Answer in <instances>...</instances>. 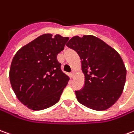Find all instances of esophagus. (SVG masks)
<instances>
[{
  "label": "esophagus",
  "instance_id": "esophagus-1",
  "mask_svg": "<svg viewBox=\"0 0 134 134\" xmlns=\"http://www.w3.org/2000/svg\"><path fill=\"white\" fill-rule=\"evenodd\" d=\"M70 77L71 78H74V72H71V73L70 74Z\"/></svg>",
  "mask_w": 134,
  "mask_h": 134
}]
</instances>
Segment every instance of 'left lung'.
Returning a JSON list of instances; mask_svg holds the SVG:
<instances>
[{
  "label": "left lung",
  "mask_w": 134,
  "mask_h": 134,
  "mask_svg": "<svg viewBox=\"0 0 134 134\" xmlns=\"http://www.w3.org/2000/svg\"><path fill=\"white\" fill-rule=\"evenodd\" d=\"M66 46L81 60L85 85L75 91L78 102L95 111L111 108L122 93L126 68L119 54L94 35L74 36Z\"/></svg>",
  "instance_id": "8db88e82"
}]
</instances>
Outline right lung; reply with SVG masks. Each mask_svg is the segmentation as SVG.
<instances>
[{
  "instance_id": "obj_1",
  "label": "right lung",
  "mask_w": 134,
  "mask_h": 134,
  "mask_svg": "<svg viewBox=\"0 0 134 134\" xmlns=\"http://www.w3.org/2000/svg\"><path fill=\"white\" fill-rule=\"evenodd\" d=\"M69 39L43 34L15 54L9 69L11 86L19 101L28 108L43 110L60 100L70 79L62 71L57 57Z\"/></svg>"
}]
</instances>
